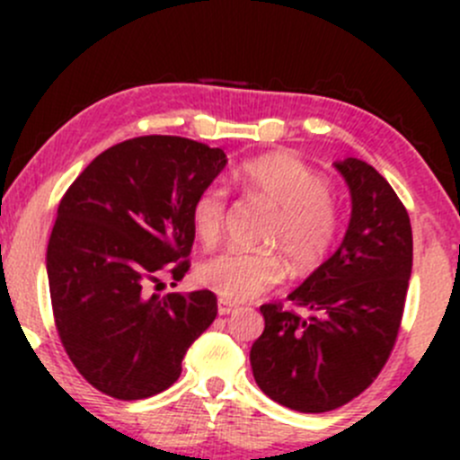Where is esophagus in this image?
Wrapping results in <instances>:
<instances>
[{
  "mask_svg": "<svg viewBox=\"0 0 460 460\" xmlns=\"http://www.w3.org/2000/svg\"><path fill=\"white\" fill-rule=\"evenodd\" d=\"M234 309H235V303H231V300L226 298L217 300V314H220V316H226V314H231Z\"/></svg>",
  "mask_w": 460,
  "mask_h": 460,
  "instance_id": "34e87169",
  "label": "esophagus"
}]
</instances>
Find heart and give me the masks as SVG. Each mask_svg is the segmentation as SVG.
Listing matches in <instances>:
<instances>
[{"mask_svg":"<svg viewBox=\"0 0 460 460\" xmlns=\"http://www.w3.org/2000/svg\"><path fill=\"white\" fill-rule=\"evenodd\" d=\"M238 180L244 196L271 211L262 243L278 249L298 273L314 271L336 244L341 216L332 187L323 175L287 155H267L240 166ZM226 193L208 184L196 196L191 222L198 240L213 244L222 231ZM282 278V262L273 252L226 249L198 269V280L226 300H252L271 289Z\"/></svg>","mask_w":460,"mask_h":460,"instance_id":"1","label":"heart"}]
</instances>
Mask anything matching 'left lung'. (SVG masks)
<instances>
[{
	"mask_svg": "<svg viewBox=\"0 0 460 460\" xmlns=\"http://www.w3.org/2000/svg\"><path fill=\"white\" fill-rule=\"evenodd\" d=\"M351 193L341 247L289 294L303 318L262 305V336L252 347L258 387L271 401L320 414L363 394L387 363L401 329L411 276L407 208L372 164L336 162Z\"/></svg>",
	"mask_w": 460,
	"mask_h": 460,
	"instance_id": "left-lung-1",
	"label": "left lung"
}]
</instances>
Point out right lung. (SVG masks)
Masks as SVG:
<instances>
[{
    "mask_svg": "<svg viewBox=\"0 0 460 460\" xmlns=\"http://www.w3.org/2000/svg\"><path fill=\"white\" fill-rule=\"evenodd\" d=\"M225 164L222 148L142 136L100 153L64 193L46 249L55 327L77 372L106 396L164 392L216 320L208 289H153L189 271L193 200Z\"/></svg>",
    "mask_w": 460,
    "mask_h": 460,
    "instance_id": "obj_1",
    "label": "right lung"
}]
</instances>
